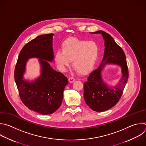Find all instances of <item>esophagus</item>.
Listing matches in <instances>:
<instances>
[{
    "instance_id": "esophagus-1",
    "label": "esophagus",
    "mask_w": 146,
    "mask_h": 146,
    "mask_svg": "<svg viewBox=\"0 0 146 146\" xmlns=\"http://www.w3.org/2000/svg\"><path fill=\"white\" fill-rule=\"evenodd\" d=\"M68 80H69V82H70V83H72V82H73L75 81V78H74L73 77H69L68 78Z\"/></svg>"
}]
</instances>
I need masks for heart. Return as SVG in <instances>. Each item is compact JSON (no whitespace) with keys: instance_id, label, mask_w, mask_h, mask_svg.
I'll return each instance as SVG.
<instances>
[{"instance_id":"heart-1","label":"heart","mask_w":146,"mask_h":146,"mask_svg":"<svg viewBox=\"0 0 146 146\" xmlns=\"http://www.w3.org/2000/svg\"><path fill=\"white\" fill-rule=\"evenodd\" d=\"M62 50H58L54 60L61 71H64L72 61L73 68L80 74H86L94 66L99 54V47L95 42L87 41L71 37L62 44Z\"/></svg>"}]
</instances>
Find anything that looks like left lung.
Segmentation results:
<instances>
[{
  "label": "left lung",
  "instance_id": "1",
  "mask_svg": "<svg viewBox=\"0 0 146 146\" xmlns=\"http://www.w3.org/2000/svg\"><path fill=\"white\" fill-rule=\"evenodd\" d=\"M92 33L102 35L106 48L101 64L89 74L84 84V98L86 104L93 111L103 112L113 107L120 99L128 78V70L125 53L113 38L102 30ZM108 63L119 65L121 68V78L113 87L104 83L101 75L105 65Z\"/></svg>",
  "mask_w": 146,
  "mask_h": 146
}]
</instances>
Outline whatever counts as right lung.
Listing matches in <instances>:
<instances>
[{
	"label": "right lung",
	"mask_w": 146,
	"mask_h": 146,
	"mask_svg": "<svg viewBox=\"0 0 146 146\" xmlns=\"http://www.w3.org/2000/svg\"><path fill=\"white\" fill-rule=\"evenodd\" d=\"M53 34L39 35L26 44L19 53L14 71V78L23 103L30 110L42 115L54 113L61 105L63 92L68 78L54 70L53 62ZM32 58L39 59L41 75L31 82L23 78L26 64Z\"/></svg>",
	"instance_id": "add662e5"
}]
</instances>
